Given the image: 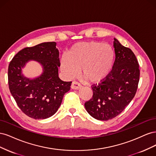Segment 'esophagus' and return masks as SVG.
Returning <instances> with one entry per match:
<instances>
[{
  "label": "esophagus",
  "mask_w": 156,
  "mask_h": 156,
  "mask_svg": "<svg viewBox=\"0 0 156 156\" xmlns=\"http://www.w3.org/2000/svg\"><path fill=\"white\" fill-rule=\"evenodd\" d=\"M81 87V84H79L77 81H73L72 83V85H71V88L73 89H75V90L79 89Z\"/></svg>",
  "instance_id": "1"
}]
</instances>
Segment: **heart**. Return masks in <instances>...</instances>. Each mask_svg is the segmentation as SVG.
<instances>
[{
    "instance_id": "b5f03b06",
    "label": "heart",
    "mask_w": 156,
    "mask_h": 156,
    "mask_svg": "<svg viewBox=\"0 0 156 156\" xmlns=\"http://www.w3.org/2000/svg\"><path fill=\"white\" fill-rule=\"evenodd\" d=\"M115 60L112 47L101 42H80L70 48L68 55L60 58V69L69 79L78 76L82 69L84 77L89 82L98 83L111 73Z\"/></svg>"
}]
</instances>
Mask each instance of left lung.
<instances>
[{
    "mask_svg": "<svg viewBox=\"0 0 156 156\" xmlns=\"http://www.w3.org/2000/svg\"><path fill=\"white\" fill-rule=\"evenodd\" d=\"M114 40L115 60L111 72L101 83L92 85V98L84 103L88 114L99 120L120 115L133 100L139 81V65L133 52Z\"/></svg>",
    "mask_w": 156,
    "mask_h": 156,
    "instance_id": "8db88e82",
    "label": "left lung"
}]
</instances>
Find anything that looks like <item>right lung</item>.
Instances as JSON below:
<instances>
[{"mask_svg":"<svg viewBox=\"0 0 156 156\" xmlns=\"http://www.w3.org/2000/svg\"><path fill=\"white\" fill-rule=\"evenodd\" d=\"M55 42H45L23 49L13 56L8 66L9 89L18 107L26 115L36 120L45 119L58 111L63 96L72 82L58 77L59 52ZM29 60L37 61L43 67L38 78L30 80L21 69Z\"/></svg>","mask_w":156,"mask_h":156,"instance_id":"add662e5","label":"right lung"}]
</instances>
